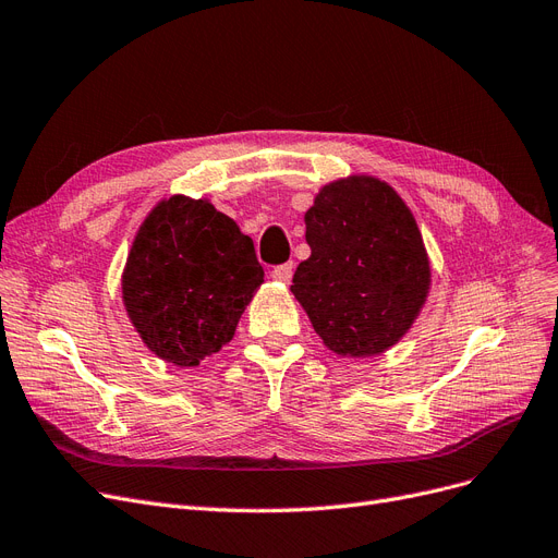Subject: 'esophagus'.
I'll use <instances>...</instances> for the list:
<instances>
[{
	"label": "esophagus",
	"mask_w": 558,
	"mask_h": 558,
	"mask_svg": "<svg viewBox=\"0 0 558 558\" xmlns=\"http://www.w3.org/2000/svg\"><path fill=\"white\" fill-rule=\"evenodd\" d=\"M271 276H274L276 280H280V282H290V280H292V276H294V264H292V262H287V264L276 266L274 271H271Z\"/></svg>",
	"instance_id": "1"
}]
</instances>
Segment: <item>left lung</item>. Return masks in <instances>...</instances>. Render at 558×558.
Wrapping results in <instances>:
<instances>
[{
    "label": "left lung",
    "instance_id": "1",
    "mask_svg": "<svg viewBox=\"0 0 558 558\" xmlns=\"http://www.w3.org/2000/svg\"><path fill=\"white\" fill-rule=\"evenodd\" d=\"M311 257L292 294L340 356L386 352L414 324L429 290V259L414 214L386 181L347 177L305 211Z\"/></svg>",
    "mask_w": 558,
    "mask_h": 558
}]
</instances>
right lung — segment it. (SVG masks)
Listing matches in <instances>:
<instances>
[{
	"label": "right lung",
	"instance_id": "1",
	"mask_svg": "<svg viewBox=\"0 0 558 558\" xmlns=\"http://www.w3.org/2000/svg\"><path fill=\"white\" fill-rule=\"evenodd\" d=\"M264 282L253 239L209 199L172 195L144 218L121 294L151 352L195 367L234 338L236 324Z\"/></svg>",
	"mask_w": 558,
	"mask_h": 558
}]
</instances>
